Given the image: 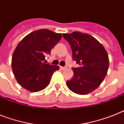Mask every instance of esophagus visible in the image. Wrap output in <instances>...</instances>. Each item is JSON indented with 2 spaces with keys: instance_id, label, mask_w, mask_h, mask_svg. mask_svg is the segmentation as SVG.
<instances>
[{
  "instance_id": "34e87169",
  "label": "esophagus",
  "mask_w": 124,
  "mask_h": 124,
  "mask_svg": "<svg viewBox=\"0 0 124 124\" xmlns=\"http://www.w3.org/2000/svg\"><path fill=\"white\" fill-rule=\"evenodd\" d=\"M60 69L62 70H64L65 69H66V67H62V66H60Z\"/></svg>"
}]
</instances>
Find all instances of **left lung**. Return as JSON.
<instances>
[{
  "instance_id": "8db88e82",
  "label": "left lung",
  "mask_w": 124,
  "mask_h": 124,
  "mask_svg": "<svg viewBox=\"0 0 124 124\" xmlns=\"http://www.w3.org/2000/svg\"><path fill=\"white\" fill-rule=\"evenodd\" d=\"M70 43L73 58L80 66L72 68L71 80L66 82L68 88L78 94H87L98 88L108 73L109 60L106 49L89 34L75 31L63 34Z\"/></svg>"
}]
</instances>
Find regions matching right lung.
Returning a JSON list of instances; mask_svg holds the SVG:
<instances>
[{"label": "right lung", "mask_w": 124, "mask_h": 124, "mask_svg": "<svg viewBox=\"0 0 124 124\" xmlns=\"http://www.w3.org/2000/svg\"><path fill=\"white\" fill-rule=\"evenodd\" d=\"M62 34L41 29L26 35L13 53L11 67L19 84L31 92L46 87L59 66L46 64V56L60 41Z\"/></svg>", "instance_id": "add662e5"}]
</instances>
